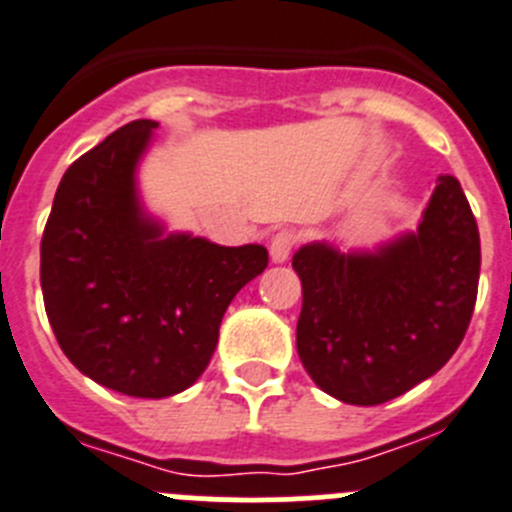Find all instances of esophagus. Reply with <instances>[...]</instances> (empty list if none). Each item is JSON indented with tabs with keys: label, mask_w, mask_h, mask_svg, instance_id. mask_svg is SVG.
Returning a JSON list of instances; mask_svg holds the SVG:
<instances>
[{
	"label": "esophagus",
	"mask_w": 512,
	"mask_h": 512,
	"mask_svg": "<svg viewBox=\"0 0 512 512\" xmlns=\"http://www.w3.org/2000/svg\"><path fill=\"white\" fill-rule=\"evenodd\" d=\"M295 242H298V237H295V232H290V229H280L278 234H272L270 260L275 262V265H283V262H288Z\"/></svg>",
	"instance_id": "obj_1"
}]
</instances>
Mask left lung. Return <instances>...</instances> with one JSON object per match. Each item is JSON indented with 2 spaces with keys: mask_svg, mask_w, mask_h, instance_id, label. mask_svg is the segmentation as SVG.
<instances>
[{
  "mask_svg": "<svg viewBox=\"0 0 512 512\" xmlns=\"http://www.w3.org/2000/svg\"><path fill=\"white\" fill-rule=\"evenodd\" d=\"M303 283L298 356L346 404L374 407L437 374L470 326L480 232L455 176L437 179L422 222L376 250L310 242L293 255Z\"/></svg>",
  "mask_w": 512,
  "mask_h": 512,
  "instance_id": "obj_1",
  "label": "left lung"
}]
</instances>
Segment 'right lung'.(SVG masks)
<instances>
[{
  "label": "right lung",
  "instance_id": "obj_1",
  "mask_svg": "<svg viewBox=\"0 0 512 512\" xmlns=\"http://www.w3.org/2000/svg\"><path fill=\"white\" fill-rule=\"evenodd\" d=\"M156 121H131L57 186L40 245L47 318L75 369L105 389L164 399L209 366L232 298L267 267L262 245L222 247L143 209L136 169Z\"/></svg>",
  "mask_w": 512,
  "mask_h": 512
}]
</instances>
